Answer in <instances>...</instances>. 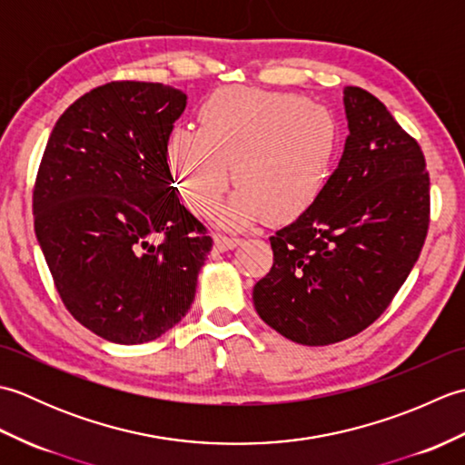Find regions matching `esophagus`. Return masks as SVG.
<instances>
[{
	"label": "esophagus",
	"instance_id": "esophagus-1",
	"mask_svg": "<svg viewBox=\"0 0 465 465\" xmlns=\"http://www.w3.org/2000/svg\"><path fill=\"white\" fill-rule=\"evenodd\" d=\"M240 245L238 238H227V235L222 233H215L213 235V250L215 252H227V250H233Z\"/></svg>",
	"mask_w": 465,
	"mask_h": 465
}]
</instances>
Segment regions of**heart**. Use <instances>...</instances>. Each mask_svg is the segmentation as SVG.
<instances>
[{"label":"heart","mask_w":465,"mask_h":465,"mask_svg":"<svg viewBox=\"0 0 465 465\" xmlns=\"http://www.w3.org/2000/svg\"><path fill=\"white\" fill-rule=\"evenodd\" d=\"M170 160L185 203L210 213L233 180L240 190L217 215L225 227H248L270 215L292 222L328 185L340 150L330 107L295 94L223 87L200 107V130L177 125Z\"/></svg>","instance_id":"1"}]
</instances>
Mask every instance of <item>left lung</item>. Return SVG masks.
Listing matches in <instances>:
<instances>
[{
	"label": "left lung",
	"instance_id": "left-lung-1",
	"mask_svg": "<svg viewBox=\"0 0 465 465\" xmlns=\"http://www.w3.org/2000/svg\"><path fill=\"white\" fill-rule=\"evenodd\" d=\"M350 135L318 200L272 235L273 265L253 285L260 318L302 345L368 328L418 262L430 225V175L418 142L378 97L343 90Z\"/></svg>",
	"mask_w": 465,
	"mask_h": 465
}]
</instances>
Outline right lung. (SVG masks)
Returning <instances> with one entry per match:
<instances>
[{
    "mask_svg": "<svg viewBox=\"0 0 465 465\" xmlns=\"http://www.w3.org/2000/svg\"><path fill=\"white\" fill-rule=\"evenodd\" d=\"M185 104L163 84L95 87L59 117L39 163L37 243L69 313L107 341L145 343L180 323L212 250L167 165Z\"/></svg>",
    "mask_w": 465,
    "mask_h": 465,
    "instance_id": "1",
    "label": "right lung"
}]
</instances>
